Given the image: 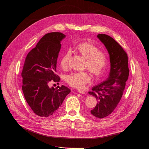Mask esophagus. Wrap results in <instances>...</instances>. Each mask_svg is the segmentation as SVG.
Segmentation results:
<instances>
[{
    "mask_svg": "<svg viewBox=\"0 0 149 149\" xmlns=\"http://www.w3.org/2000/svg\"><path fill=\"white\" fill-rule=\"evenodd\" d=\"M78 91L80 93H81V94H85V91H82V90L78 89Z\"/></svg>",
    "mask_w": 149,
    "mask_h": 149,
    "instance_id": "34e87169",
    "label": "esophagus"
}]
</instances>
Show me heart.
Instances as JSON below:
<instances>
[{
	"label": "heart",
	"mask_w": 149,
	"mask_h": 149,
	"mask_svg": "<svg viewBox=\"0 0 149 149\" xmlns=\"http://www.w3.org/2000/svg\"><path fill=\"white\" fill-rule=\"evenodd\" d=\"M74 49L77 53L86 59L85 68L94 77H99L103 74L108 62L107 53L99 50L96 45L89 41L79 42L75 46ZM70 56V52H67L63 55L60 62L62 69H68ZM66 80L71 86L80 89L91 82V77L86 72H75L68 75Z\"/></svg>",
	"instance_id": "1"
}]
</instances>
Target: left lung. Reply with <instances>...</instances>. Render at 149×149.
Wrapping results in <instances>:
<instances>
[{"label": "left lung", "instance_id": "obj_1", "mask_svg": "<svg viewBox=\"0 0 149 149\" xmlns=\"http://www.w3.org/2000/svg\"><path fill=\"white\" fill-rule=\"evenodd\" d=\"M97 37L109 54L111 68L107 80L94 86L88 93L95 96L97 101L95 108L91 111V114L97 119H103L110 115L120 102L129 70L127 55L118 42L105 34H99Z\"/></svg>", "mask_w": 149, "mask_h": 149}]
</instances>
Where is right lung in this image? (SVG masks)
Returning a JSON list of instances; mask_svg holds the SVG:
<instances>
[{"instance_id":"1","label":"right lung","mask_w":149,"mask_h":149,"mask_svg":"<svg viewBox=\"0 0 149 149\" xmlns=\"http://www.w3.org/2000/svg\"><path fill=\"white\" fill-rule=\"evenodd\" d=\"M66 37L61 33L44 35L27 54L23 66L22 89L26 102L33 111L41 117L54 114L71 92L67 86L49 87L53 81L58 82L56 74L57 61L61 47V41Z\"/></svg>"}]
</instances>
